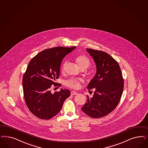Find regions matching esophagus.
Masks as SVG:
<instances>
[{"label": "esophagus", "instance_id": "esophagus-1", "mask_svg": "<svg viewBox=\"0 0 148 148\" xmlns=\"http://www.w3.org/2000/svg\"><path fill=\"white\" fill-rule=\"evenodd\" d=\"M77 94V93L76 92H75V91H72L71 92V95H76Z\"/></svg>", "mask_w": 148, "mask_h": 148}]
</instances>
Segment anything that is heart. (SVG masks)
<instances>
[{"label": "heart", "mask_w": 148, "mask_h": 148, "mask_svg": "<svg viewBox=\"0 0 148 148\" xmlns=\"http://www.w3.org/2000/svg\"><path fill=\"white\" fill-rule=\"evenodd\" d=\"M75 62L78 64L79 67L81 69V70H86L90 66L91 62L90 59L85 55L80 54L77 56L75 59ZM66 62H64L62 63V65L61 67V72L63 73L65 71V69L66 67ZM88 75H90V73H88ZM82 82V81L80 79H70L65 82V86L75 89H78Z\"/></svg>", "instance_id": "obj_1"}]
</instances>
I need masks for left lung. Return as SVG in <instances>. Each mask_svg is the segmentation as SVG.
<instances>
[{
	"mask_svg": "<svg viewBox=\"0 0 148 148\" xmlns=\"http://www.w3.org/2000/svg\"><path fill=\"white\" fill-rule=\"evenodd\" d=\"M93 58L97 69L95 76L87 87L95 89L92 97L82 107L86 114L100 118L110 114L119 103L124 89V78L118 62L108 53L90 48L86 49Z\"/></svg>",
	"mask_w": 148,
	"mask_h": 148,
	"instance_id": "1",
	"label": "left lung"
}]
</instances>
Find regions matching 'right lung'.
<instances>
[{"label": "right lung", "instance_id": "1", "mask_svg": "<svg viewBox=\"0 0 148 148\" xmlns=\"http://www.w3.org/2000/svg\"><path fill=\"white\" fill-rule=\"evenodd\" d=\"M75 47L46 49L29 62L22 81L24 100L31 113L41 119H49L57 114L70 96L68 89H62L53 94L51 88L62 85L55 82L59 77L61 63Z\"/></svg>", "mask_w": 148, "mask_h": 148}]
</instances>
